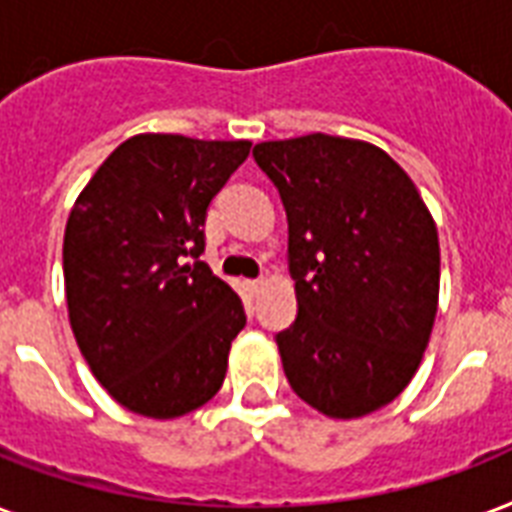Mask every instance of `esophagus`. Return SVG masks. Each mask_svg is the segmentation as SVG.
Listing matches in <instances>:
<instances>
[{"mask_svg":"<svg viewBox=\"0 0 512 512\" xmlns=\"http://www.w3.org/2000/svg\"><path fill=\"white\" fill-rule=\"evenodd\" d=\"M263 284H265V279H263V276H260V279H249V282H247V290H249V292H257V290H263Z\"/></svg>","mask_w":512,"mask_h":512,"instance_id":"esophagus-1","label":"esophagus"}]
</instances>
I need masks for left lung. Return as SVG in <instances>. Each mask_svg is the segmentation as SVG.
Instances as JSON below:
<instances>
[{
	"mask_svg": "<svg viewBox=\"0 0 512 512\" xmlns=\"http://www.w3.org/2000/svg\"><path fill=\"white\" fill-rule=\"evenodd\" d=\"M287 212L298 317L276 333L284 376L330 419L392 403L438 314V228L384 150L308 134L255 144Z\"/></svg>",
	"mask_w": 512,
	"mask_h": 512,
	"instance_id": "1",
	"label": "left lung"
}]
</instances>
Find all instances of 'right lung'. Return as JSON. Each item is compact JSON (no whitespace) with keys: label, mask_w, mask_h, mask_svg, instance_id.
<instances>
[{"label":"right lung","mask_w":512,"mask_h":512,"mask_svg":"<svg viewBox=\"0 0 512 512\" xmlns=\"http://www.w3.org/2000/svg\"><path fill=\"white\" fill-rule=\"evenodd\" d=\"M252 142L139 134L101 163L66 220L69 322L128 411L177 419L220 392L241 298L204 255L206 209Z\"/></svg>","instance_id":"1"}]
</instances>
